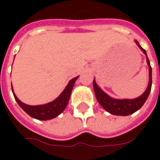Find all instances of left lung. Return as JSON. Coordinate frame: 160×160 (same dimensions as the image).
<instances>
[{
    "mask_svg": "<svg viewBox=\"0 0 160 160\" xmlns=\"http://www.w3.org/2000/svg\"><path fill=\"white\" fill-rule=\"evenodd\" d=\"M135 42L147 56L146 50L141 48V46L139 44V42L136 40ZM147 62L149 67V82H148V88L142 95L134 99H116L110 97L101 88L98 87L95 80H93V88L97 100L105 111L116 116H128L134 113L135 111H137L142 107V105L148 99L152 88V68L148 56H147Z\"/></svg>",
    "mask_w": 160,
    "mask_h": 160,
    "instance_id": "obj_1",
    "label": "left lung"
}]
</instances>
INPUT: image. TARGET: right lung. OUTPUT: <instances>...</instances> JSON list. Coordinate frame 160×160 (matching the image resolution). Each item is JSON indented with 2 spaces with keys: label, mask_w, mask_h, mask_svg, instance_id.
Listing matches in <instances>:
<instances>
[{
  "label": "right lung",
  "mask_w": 160,
  "mask_h": 160,
  "mask_svg": "<svg viewBox=\"0 0 160 160\" xmlns=\"http://www.w3.org/2000/svg\"><path fill=\"white\" fill-rule=\"evenodd\" d=\"M77 79H78V77H74L73 79L70 80L66 88L63 90L62 92L56 99L50 103L42 104V105H28V104H24L16 97V95L12 90V91L17 103L27 114L29 115L30 117L36 118L38 120H49V119L56 118L65 110L67 104L69 101L70 95H71L73 85L75 83Z\"/></svg>",
  "instance_id": "right-lung-1"
}]
</instances>
